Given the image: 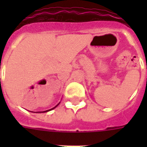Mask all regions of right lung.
<instances>
[{"label": "right lung", "mask_w": 147, "mask_h": 147, "mask_svg": "<svg viewBox=\"0 0 147 147\" xmlns=\"http://www.w3.org/2000/svg\"><path fill=\"white\" fill-rule=\"evenodd\" d=\"M58 105H56V106H55V107H57ZM55 107H53V108H52V109H50V110H53V109H54V108H55ZM50 110H48V111H43V112H47V111H50Z\"/></svg>", "instance_id": "right-lung-1"}]
</instances>
